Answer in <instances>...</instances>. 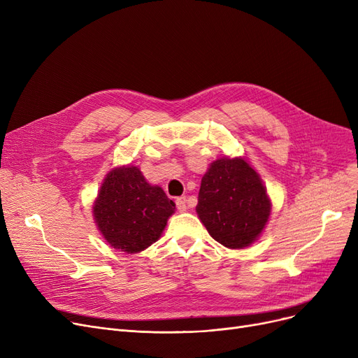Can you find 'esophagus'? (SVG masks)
<instances>
[{
	"mask_svg": "<svg viewBox=\"0 0 358 358\" xmlns=\"http://www.w3.org/2000/svg\"><path fill=\"white\" fill-rule=\"evenodd\" d=\"M176 203H177V209H178L180 212H185V210H187V199H185V196L177 197Z\"/></svg>",
	"mask_w": 358,
	"mask_h": 358,
	"instance_id": "obj_1",
	"label": "esophagus"
}]
</instances>
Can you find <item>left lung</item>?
I'll return each mask as SVG.
<instances>
[{"mask_svg": "<svg viewBox=\"0 0 358 358\" xmlns=\"http://www.w3.org/2000/svg\"><path fill=\"white\" fill-rule=\"evenodd\" d=\"M196 212L215 241L241 250L255 242L266 228L271 201L245 159L223 157L212 162L201 178Z\"/></svg>", "mask_w": 358, "mask_h": 358, "instance_id": "obj_1", "label": "left lung"}]
</instances>
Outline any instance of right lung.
<instances>
[{"instance_id": "right-lung-1", "label": "right lung", "mask_w": 358, "mask_h": 358, "mask_svg": "<svg viewBox=\"0 0 358 358\" xmlns=\"http://www.w3.org/2000/svg\"><path fill=\"white\" fill-rule=\"evenodd\" d=\"M174 210V201L150 185L138 166H119L104 178L92 215L113 248L136 254L159 239Z\"/></svg>"}]
</instances>
